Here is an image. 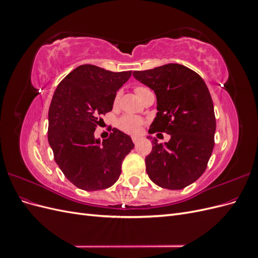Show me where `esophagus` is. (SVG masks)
<instances>
[{
    "label": "esophagus",
    "instance_id": "1",
    "mask_svg": "<svg viewBox=\"0 0 258 258\" xmlns=\"http://www.w3.org/2000/svg\"><path fill=\"white\" fill-rule=\"evenodd\" d=\"M139 141H140L139 137H132V142H134L135 144H137Z\"/></svg>",
    "mask_w": 258,
    "mask_h": 258
}]
</instances>
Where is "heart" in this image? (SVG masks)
Segmentation results:
<instances>
[{"instance_id": "obj_1", "label": "heart", "mask_w": 258, "mask_h": 258, "mask_svg": "<svg viewBox=\"0 0 258 258\" xmlns=\"http://www.w3.org/2000/svg\"><path fill=\"white\" fill-rule=\"evenodd\" d=\"M145 90H147V88L142 87V86H139V87L135 88V92L137 93V96L139 98ZM117 101H118V95H117L114 99V104L117 103ZM143 124H144L143 118L136 115H130V114L123 115L118 120H117V127H118L121 131L126 132V134H129V135H138L139 132L142 130Z\"/></svg>"}]
</instances>
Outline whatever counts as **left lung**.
Returning <instances> with one entry per match:
<instances>
[{"label":"left lung","mask_w":258,"mask_h":258,"mask_svg":"<svg viewBox=\"0 0 258 258\" xmlns=\"http://www.w3.org/2000/svg\"><path fill=\"white\" fill-rule=\"evenodd\" d=\"M134 76L157 98L158 113L148 132L171 136L165 144L153 139L146 172L162 188H185L204 174L214 147L216 121L210 91L199 74L177 63L135 71Z\"/></svg>","instance_id":"obj_1"}]
</instances>
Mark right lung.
<instances>
[{
	"mask_svg": "<svg viewBox=\"0 0 258 258\" xmlns=\"http://www.w3.org/2000/svg\"><path fill=\"white\" fill-rule=\"evenodd\" d=\"M131 71L111 72L92 64L77 67L54 91L48 111V142L53 158L70 182L86 191L111 187L135 144L113 128L102 142L95 130L111 112L117 90Z\"/></svg>",
	"mask_w": 258,
	"mask_h": 258,
	"instance_id": "obj_1",
	"label": "right lung"
}]
</instances>
